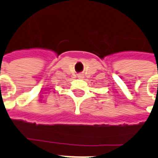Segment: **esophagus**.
Returning a JSON list of instances; mask_svg holds the SVG:
<instances>
[{
    "instance_id": "obj_1",
    "label": "esophagus",
    "mask_w": 158,
    "mask_h": 158,
    "mask_svg": "<svg viewBox=\"0 0 158 158\" xmlns=\"http://www.w3.org/2000/svg\"><path fill=\"white\" fill-rule=\"evenodd\" d=\"M78 78H79V79H83L84 78V76L83 74H79V75H78Z\"/></svg>"
}]
</instances>
